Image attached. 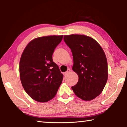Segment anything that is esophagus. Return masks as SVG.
Returning <instances> with one entry per match:
<instances>
[{"label": "esophagus", "mask_w": 127, "mask_h": 127, "mask_svg": "<svg viewBox=\"0 0 127 127\" xmlns=\"http://www.w3.org/2000/svg\"><path fill=\"white\" fill-rule=\"evenodd\" d=\"M70 71H71V70L70 69H68V70H67V71L66 72H65V73H64V76H66V75H67L69 73H70Z\"/></svg>", "instance_id": "1"}]
</instances>
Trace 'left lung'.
<instances>
[{
	"mask_svg": "<svg viewBox=\"0 0 127 127\" xmlns=\"http://www.w3.org/2000/svg\"><path fill=\"white\" fill-rule=\"evenodd\" d=\"M64 40L72 53V70L78 76V82L72 89L82 100L94 99L102 92L108 77L104 50L95 40L86 35H64Z\"/></svg>",
	"mask_w": 127,
	"mask_h": 127,
	"instance_id": "obj_1",
	"label": "left lung"
}]
</instances>
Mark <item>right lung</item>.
Segmentation results:
<instances>
[{"label": "right lung", "mask_w": 127, "mask_h": 127, "mask_svg": "<svg viewBox=\"0 0 127 127\" xmlns=\"http://www.w3.org/2000/svg\"><path fill=\"white\" fill-rule=\"evenodd\" d=\"M63 35L42 36L26 46L20 62V76L23 89L32 99L46 102L55 97L63 75L53 61L55 48Z\"/></svg>", "instance_id": "right-lung-1"}]
</instances>
